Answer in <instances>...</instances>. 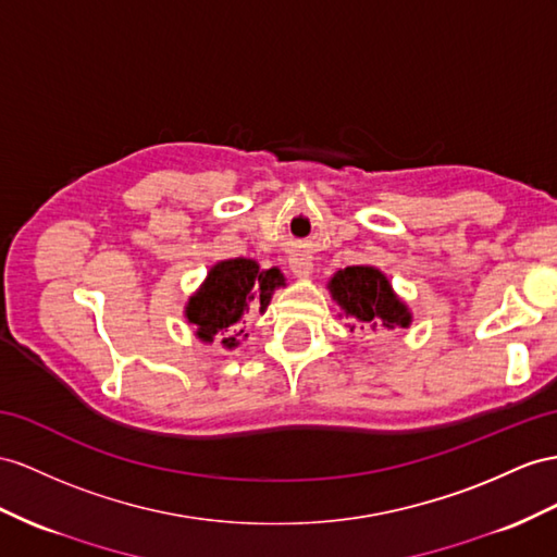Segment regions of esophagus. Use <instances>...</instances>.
I'll return each instance as SVG.
<instances>
[{
    "label": "esophagus",
    "instance_id": "34e87169",
    "mask_svg": "<svg viewBox=\"0 0 557 557\" xmlns=\"http://www.w3.org/2000/svg\"><path fill=\"white\" fill-rule=\"evenodd\" d=\"M289 268L296 277H308L312 273V261L308 256H292Z\"/></svg>",
    "mask_w": 557,
    "mask_h": 557
}]
</instances>
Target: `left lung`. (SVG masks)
<instances>
[{"label": "left lung", "mask_w": 557, "mask_h": 557, "mask_svg": "<svg viewBox=\"0 0 557 557\" xmlns=\"http://www.w3.org/2000/svg\"><path fill=\"white\" fill-rule=\"evenodd\" d=\"M344 315L360 330H403L411 324V312L397 298L388 277L374 265H348L326 284ZM350 324V330H355Z\"/></svg>", "instance_id": "1"}]
</instances>
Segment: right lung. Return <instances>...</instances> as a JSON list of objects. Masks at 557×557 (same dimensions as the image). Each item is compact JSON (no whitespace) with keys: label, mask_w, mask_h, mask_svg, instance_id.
Wrapping results in <instances>:
<instances>
[{"label":"right lung","mask_w":557,"mask_h":557,"mask_svg":"<svg viewBox=\"0 0 557 557\" xmlns=\"http://www.w3.org/2000/svg\"><path fill=\"white\" fill-rule=\"evenodd\" d=\"M287 287L280 268L261 270L253 259H227L211 265L207 280L202 282L185 304V318L195 326V336L211 344L216 334L227 333L221 338L223 348H235L242 334L235 324L245 318V312H265L273 292Z\"/></svg>","instance_id":"add662e5"}]
</instances>
